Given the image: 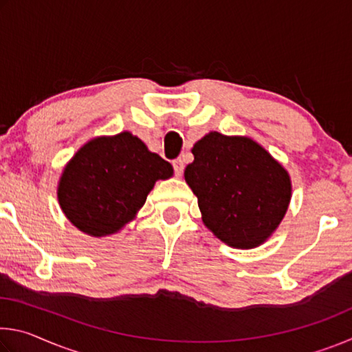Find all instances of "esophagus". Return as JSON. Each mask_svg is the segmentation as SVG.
<instances>
[{
    "mask_svg": "<svg viewBox=\"0 0 352 352\" xmlns=\"http://www.w3.org/2000/svg\"><path fill=\"white\" fill-rule=\"evenodd\" d=\"M172 164H174L175 175H177V177H182V175H183V170H184L183 160H182V158H177V160H174V162H172Z\"/></svg>",
    "mask_w": 352,
    "mask_h": 352,
    "instance_id": "obj_1",
    "label": "esophagus"
}]
</instances>
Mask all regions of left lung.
Listing matches in <instances>:
<instances>
[{
  "instance_id": "8db88e82",
  "label": "left lung",
  "mask_w": 352,
  "mask_h": 352,
  "mask_svg": "<svg viewBox=\"0 0 352 352\" xmlns=\"http://www.w3.org/2000/svg\"><path fill=\"white\" fill-rule=\"evenodd\" d=\"M192 155L184 180L206 228L233 248L262 245L287 212L289 172L250 136L210 132L195 142Z\"/></svg>"
}]
</instances>
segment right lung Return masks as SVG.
I'll return each mask as SVG.
<instances>
[{"label":"right lung","mask_w":352,"mask_h":352,"mask_svg":"<svg viewBox=\"0 0 352 352\" xmlns=\"http://www.w3.org/2000/svg\"><path fill=\"white\" fill-rule=\"evenodd\" d=\"M172 175L170 163L148 151L138 136H98L65 164L57 186L58 205L82 233L111 236L136 217L155 183Z\"/></svg>","instance_id":"1"}]
</instances>
